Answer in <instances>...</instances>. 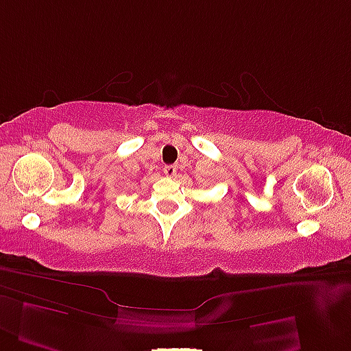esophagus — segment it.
<instances>
[{
    "label": "esophagus",
    "instance_id": "34e87169",
    "mask_svg": "<svg viewBox=\"0 0 351 351\" xmlns=\"http://www.w3.org/2000/svg\"><path fill=\"white\" fill-rule=\"evenodd\" d=\"M176 170H178L176 166H166V167H164V173H166L167 176H175Z\"/></svg>",
    "mask_w": 351,
    "mask_h": 351
}]
</instances>
